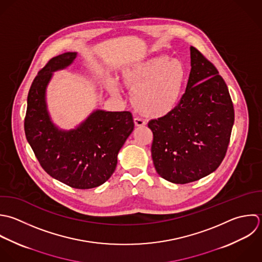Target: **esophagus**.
Listing matches in <instances>:
<instances>
[{"label":"esophagus","mask_w":262,"mask_h":262,"mask_svg":"<svg viewBox=\"0 0 262 262\" xmlns=\"http://www.w3.org/2000/svg\"><path fill=\"white\" fill-rule=\"evenodd\" d=\"M134 122H135L136 126H144V125H146V121L143 118H140V117H135L134 118Z\"/></svg>","instance_id":"34e87169"}]
</instances>
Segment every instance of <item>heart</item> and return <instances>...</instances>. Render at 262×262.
I'll use <instances>...</instances> for the list:
<instances>
[{"label":"heart","instance_id":"heart-1","mask_svg":"<svg viewBox=\"0 0 262 262\" xmlns=\"http://www.w3.org/2000/svg\"><path fill=\"white\" fill-rule=\"evenodd\" d=\"M122 82L132 90L135 109L149 117H162L178 105L186 81V69L179 60L160 56L135 64L121 75ZM116 91L114 84L109 85Z\"/></svg>","mask_w":262,"mask_h":262}]
</instances>
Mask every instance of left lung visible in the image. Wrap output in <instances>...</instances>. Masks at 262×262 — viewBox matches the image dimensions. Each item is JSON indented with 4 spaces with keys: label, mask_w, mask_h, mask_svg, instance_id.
Wrapping results in <instances>:
<instances>
[{
    "label": "left lung",
    "mask_w": 262,
    "mask_h": 262,
    "mask_svg": "<svg viewBox=\"0 0 262 262\" xmlns=\"http://www.w3.org/2000/svg\"><path fill=\"white\" fill-rule=\"evenodd\" d=\"M186 92L167 115L149 121L152 159L157 173L188 184L213 172L223 162L235 120L232 98L217 68L191 47Z\"/></svg>",
    "instance_id": "left-lung-1"
}]
</instances>
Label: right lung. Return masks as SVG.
I'll use <instances>...</instances> for the list:
<instances>
[{"label": "right lung", "mask_w": 262, "mask_h": 262, "mask_svg": "<svg viewBox=\"0 0 262 262\" xmlns=\"http://www.w3.org/2000/svg\"><path fill=\"white\" fill-rule=\"evenodd\" d=\"M75 53L53 57L37 72L27 96L24 132L38 163L52 178L75 189L104 184L114 172L117 154L134 130L129 111L97 110L78 128L61 132L50 121L45 102L52 72L68 66Z\"/></svg>", "instance_id": "obj_1"}]
</instances>
